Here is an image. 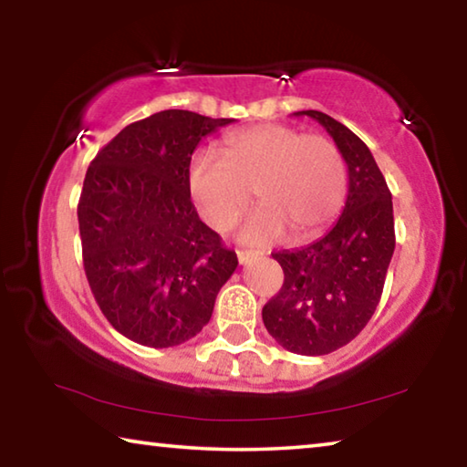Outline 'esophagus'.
Listing matches in <instances>:
<instances>
[{"instance_id": "1", "label": "esophagus", "mask_w": 467, "mask_h": 467, "mask_svg": "<svg viewBox=\"0 0 467 467\" xmlns=\"http://www.w3.org/2000/svg\"><path fill=\"white\" fill-rule=\"evenodd\" d=\"M236 257H239V264H247L249 259L253 257V253H251V251H243V249H239V251H236Z\"/></svg>"}]
</instances>
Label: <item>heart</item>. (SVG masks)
Returning <instances> with one entry per match:
<instances>
[{
    "label": "heart",
    "instance_id": "1",
    "mask_svg": "<svg viewBox=\"0 0 467 467\" xmlns=\"http://www.w3.org/2000/svg\"><path fill=\"white\" fill-rule=\"evenodd\" d=\"M220 158L200 150L187 164V193L210 228L224 233L249 202H259L244 223L247 243H272L288 233L306 241L334 223L346 202V162L334 141L280 123L228 133Z\"/></svg>",
    "mask_w": 467,
    "mask_h": 467
}]
</instances>
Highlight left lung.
Segmentation results:
<instances>
[{
	"instance_id": "left-lung-1",
	"label": "left lung",
	"mask_w": 467,
	"mask_h": 467,
	"mask_svg": "<svg viewBox=\"0 0 467 467\" xmlns=\"http://www.w3.org/2000/svg\"><path fill=\"white\" fill-rule=\"evenodd\" d=\"M296 115L313 117L334 138L348 164V200L336 226L319 241L272 253L284 284L262 317L282 348L321 357L352 342L381 300L395 249L393 203L383 172L357 133L321 110Z\"/></svg>"
}]
</instances>
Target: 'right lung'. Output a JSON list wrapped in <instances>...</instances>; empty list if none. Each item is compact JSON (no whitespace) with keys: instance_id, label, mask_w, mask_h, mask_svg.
I'll return each instance as SVG.
<instances>
[{"instance_id":"1","label":"right lung","mask_w":467,"mask_h":467,"mask_svg":"<svg viewBox=\"0 0 467 467\" xmlns=\"http://www.w3.org/2000/svg\"><path fill=\"white\" fill-rule=\"evenodd\" d=\"M231 121L161 110L117 133L86 171L78 203L86 278L110 326L141 346L200 334L239 265L185 183L202 138Z\"/></svg>"}]
</instances>
